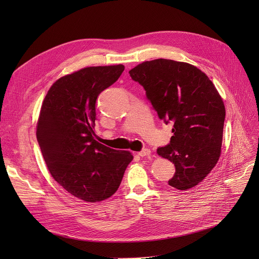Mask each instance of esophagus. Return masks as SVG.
I'll return each mask as SVG.
<instances>
[{
	"instance_id": "34e87169",
	"label": "esophagus",
	"mask_w": 259,
	"mask_h": 259,
	"mask_svg": "<svg viewBox=\"0 0 259 259\" xmlns=\"http://www.w3.org/2000/svg\"><path fill=\"white\" fill-rule=\"evenodd\" d=\"M150 154H151L150 149H143V150H142L141 152H139V155H140V156H142V157H144V156H148V155H150Z\"/></svg>"
}]
</instances>
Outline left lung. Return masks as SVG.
Segmentation results:
<instances>
[{
    "instance_id": "left-lung-1",
    "label": "left lung",
    "mask_w": 259,
    "mask_h": 259,
    "mask_svg": "<svg viewBox=\"0 0 259 259\" xmlns=\"http://www.w3.org/2000/svg\"><path fill=\"white\" fill-rule=\"evenodd\" d=\"M146 91L158 117L173 124L170 143L157 154L172 161L168 184L179 190L198 185L221 156L226 109L219 91L197 67L157 59L129 71Z\"/></svg>"
}]
</instances>
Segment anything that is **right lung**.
Returning a JSON list of instances; mask_svg holds the SVG:
<instances>
[{
  "label": "right lung",
  "instance_id": "obj_1",
  "mask_svg": "<svg viewBox=\"0 0 259 259\" xmlns=\"http://www.w3.org/2000/svg\"><path fill=\"white\" fill-rule=\"evenodd\" d=\"M122 65L87 67L59 78L48 90L37 120L36 139L52 178L71 195L102 201L118 189L133 159L94 140L95 103L114 84Z\"/></svg>",
  "mask_w": 259,
  "mask_h": 259
}]
</instances>
